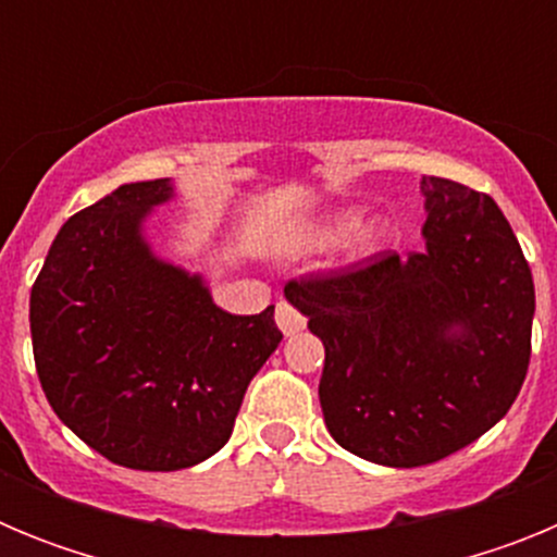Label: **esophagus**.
Instances as JSON below:
<instances>
[{"mask_svg": "<svg viewBox=\"0 0 557 557\" xmlns=\"http://www.w3.org/2000/svg\"><path fill=\"white\" fill-rule=\"evenodd\" d=\"M275 323H278V329H282L287 337H293V334H298L304 326H307V318H304L293 304L278 301V307H275Z\"/></svg>", "mask_w": 557, "mask_h": 557, "instance_id": "34e87169", "label": "esophagus"}]
</instances>
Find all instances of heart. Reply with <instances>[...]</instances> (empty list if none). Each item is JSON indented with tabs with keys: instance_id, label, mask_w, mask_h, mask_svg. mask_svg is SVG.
Instances as JSON below:
<instances>
[{
	"instance_id": "1",
	"label": "heart",
	"mask_w": 557,
	"mask_h": 557,
	"mask_svg": "<svg viewBox=\"0 0 557 557\" xmlns=\"http://www.w3.org/2000/svg\"><path fill=\"white\" fill-rule=\"evenodd\" d=\"M351 240L354 253L357 256H373L385 248L391 239V223L385 218H376L371 223L362 225V209L359 206H346L323 220L312 223L309 228L298 231L289 236V248L293 250H318V248H332V245Z\"/></svg>"
}]
</instances>
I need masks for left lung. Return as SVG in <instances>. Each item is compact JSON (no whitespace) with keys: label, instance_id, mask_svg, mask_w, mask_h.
Listing matches in <instances>:
<instances>
[{"label":"left lung","instance_id":"8db88e82","mask_svg":"<svg viewBox=\"0 0 557 557\" xmlns=\"http://www.w3.org/2000/svg\"><path fill=\"white\" fill-rule=\"evenodd\" d=\"M426 248L284 287L326 348L323 418L343 449L416 469L505 418L530 366L535 289L494 198L421 178Z\"/></svg>","mask_w":557,"mask_h":557}]
</instances>
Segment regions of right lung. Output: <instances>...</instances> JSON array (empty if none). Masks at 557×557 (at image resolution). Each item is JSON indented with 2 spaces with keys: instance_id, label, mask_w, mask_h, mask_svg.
<instances>
[{
  "instance_id": "obj_1",
  "label": "right lung",
  "mask_w": 557,
  "mask_h": 557,
  "mask_svg": "<svg viewBox=\"0 0 557 557\" xmlns=\"http://www.w3.org/2000/svg\"><path fill=\"white\" fill-rule=\"evenodd\" d=\"M170 178L122 184L58 231L29 293L33 357L69 430L116 466L178 471L223 449L282 343L273 307L231 314L203 275L152 253Z\"/></svg>"
}]
</instances>
